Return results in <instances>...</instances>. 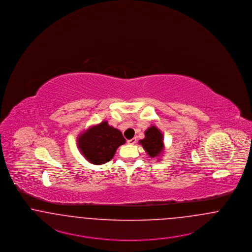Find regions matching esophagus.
Segmentation results:
<instances>
[{
  "label": "esophagus",
  "instance_id": "obj_1",
  "mask_svg": "<svg viewBox=\"0 0 252 252\" xmlns=\"http://www.w3.org/2000/svg\"><path fill=\"white\" fill-rule=\"evenodd\" d=\"M127 143H128L129 145H134V144L136 143V138H131V139H129V140H127Z\"/></svg>",
  "mask_w": 252,
  "mask_h": 252
}]
</instances>
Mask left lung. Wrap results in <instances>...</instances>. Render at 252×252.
Instances as JSON below:
<instances>
[{
	"label": "left lung",
	"instance_id": "8db88e82",
	"mask_svg": "<svg viewBox=\"0 0 252 252\" xmlns=\"http://www.w3.org/2000/svg\"><path fill=\"white\" fill-rule=\"evenodd\" d=\"M139 143L151 158L159 157L164 151V138L163 133L156 126H151L145 131V138Z\"/></svg>",
	"mask_w": 252,
	"mask_h": 252
}]
</instances>
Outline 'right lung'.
<instances>
[{
    "instance_id": "obj_1",
    "label": "right lung",
    "mask_w": 252,
    "mask_h": 252,
    "mask_svg": "<svg viewBox=\"0 0 252 252\" xmlns=\"http://www.w3.org/2000/svg\"><path fill=\"white\" fill-rule=\"evenodd\" d=\"M126 142L120 130L102 121L82 132L77 139L80 152L89 163L102 164L109 162L117 149Z\"/></svg>"
}]
</instances>
